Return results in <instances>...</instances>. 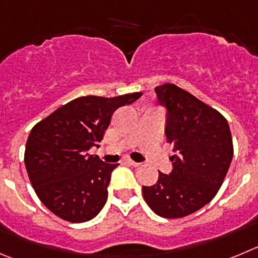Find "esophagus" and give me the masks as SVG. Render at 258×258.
<instances>
[{
    "instance_id": "1",
    "label": "esophagus",
    "mask_w": 258,
    "mask_h": 258,
    "mask_svg": "<svg viewBox=\"0 0 258 258\" xmlns=\"http://www.w3.org/2000/svg\"><path fill=\"white\" fill-rule=\"evenodd\" d=\"M124 164L131 165V167H139V165H140V163L134 162V160H131V159H124Z\"/></svg>"
}]
</instances>
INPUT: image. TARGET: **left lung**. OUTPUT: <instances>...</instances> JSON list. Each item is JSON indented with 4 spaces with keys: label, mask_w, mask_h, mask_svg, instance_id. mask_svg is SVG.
Instances as JSON below:
<instances>
[{
    "label": "left lung",
    "mask_w": 258,
    "mask_h": 258,
    "mask_svg": "<svg viewBox=\"0 0 258 258\" xmlns=\"http://www.w3.org/2000/svg\"><path fill=\"white\" fill-rule=\"evenodd\" d=\"M159 104L167 108L165 136L173 145L169 174L159 172L154 186H143L149 208L162 218L189 215L218 194L233 159L228 121L174 84L156 86Z\"/></svg>",
    "instance_id": "8db88e82"
}]
</instances>
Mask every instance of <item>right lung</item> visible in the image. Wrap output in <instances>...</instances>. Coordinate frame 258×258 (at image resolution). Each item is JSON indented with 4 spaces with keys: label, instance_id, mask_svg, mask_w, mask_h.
<instances>
[{
    "label": "right lung",
    "instance_id": "1",
    "mask_svg": "<svg viewBox=\"0 0 258 258\" xmlns=\"http://www.w3.org/2000/svg\"><path fill=\"white\" fill-rule=\"evenodd\" d=\"M141 95L80 96L31 128L24 155L26 172L37 196L54 215L84 223L100 213L118 164L102 162L88 150L99 146L114 110Z\"/></svg>",
    "mask_w": 258,
    "mask_h": 258
}]
</instances>
